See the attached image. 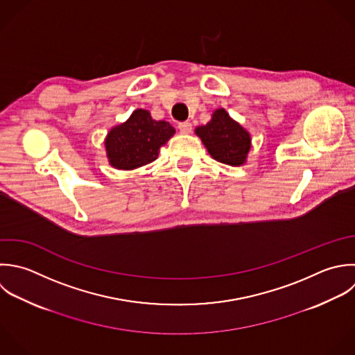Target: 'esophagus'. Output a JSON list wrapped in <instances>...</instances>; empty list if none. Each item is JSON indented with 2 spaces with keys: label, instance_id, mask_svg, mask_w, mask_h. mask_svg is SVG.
I'll use <instances>...</instances> for the list:
<instances>
[{
  "label": "esophagus",
  "instance_id": "34e87169",
  "mask_svg": "<svg viewBox=\"0 0 355 355\" xmlns=\"http://www.w3.org/2000/svg\"><path fill=\"white\" fill-rule=\"evenodd\" d=\"M178 130L181 134H189L192 131V124L191 121H182V123H178Z\"/></svg>",
  "mask_w": 355,
  "mask_h": 355
}]
</instances>
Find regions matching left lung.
Returning a JSON list of instances; mask_svg holds the SVG:
<instances>
[{
	"label": "left lung",
	"mask_w": 355,
	"mask_h": 355,
	"mask_svg": "<svg viewBox=\"0 0 355 355\" xmlns=\"http://www.w3.org/2000/svg\"><path fill=\"white\" fill-rule=\"evenodd\" d=\"M196 134L217 162L230 166L245 163L250 149V135L224 109L216 110L206 125L196 128Z\"/></svg>",
	"instance_id": "left-lung-1"
}]
</instances>
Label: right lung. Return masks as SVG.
I'll list each match as a JSON object with an SVG mask.
<instances>
[{"mask_svg":"<svg viewBox=\"0 0 355 355\" xmlns=\"http://www.w3.org/2000/svg\"><path fill=\"white\" fill-rule=\"evenodd\" d=\"M174 127L164 120H153L150 113L137 109L131 117L110 130L105 141L113 167L132 170L157 159V152L173 135Z\"/></svg>","mask_w":355,"mask_h":355,"instance_id":"1","label":"right lung"}]
</instances>
